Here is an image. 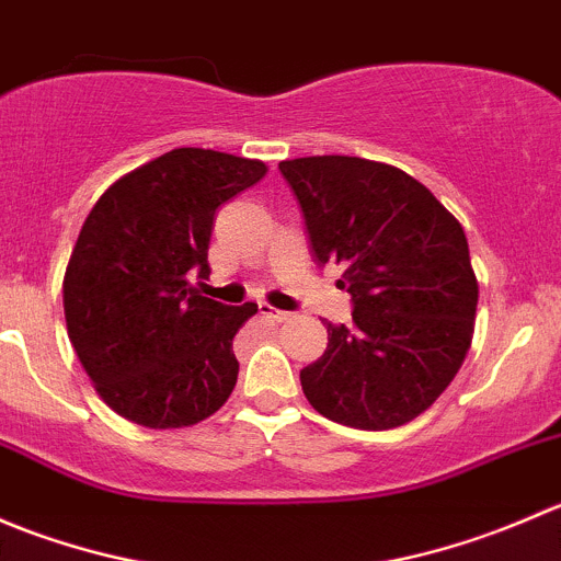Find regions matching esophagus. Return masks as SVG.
<instances>
[{
  "instance_id": "obj_1",
  "label": "esophagus",
  "mask_w": 561,
  "mask_h": 561,
  "mask_svg": "<svg viewBox=\"0 0 561 561\" xmlns=\"http://www.w3.org/2000/svg\"><path fill=\"white\" fill-rule=\"evenodd\" d=\"M260 314H265V317H271V320L274 322H285L287 317V312H279V309H274V307H268V304H263V307H260Z\"/></svg>"
}]
</instances>
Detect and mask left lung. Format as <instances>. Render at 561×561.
I'll use <instances>...</instances> for the list:
<instances>
[{"label":"left lung","mask_w":561,"mask_h":561,"mask_svg":"<svg viewBox=\"0 0 561 561\" xmlns=\"http://www.w3.org/2000/svg\"><path fill=\"white\" fill-rule=\"evenodd\" d=\"M279 171L301 203L314 260L342 263L353 325L301 369L322 417L364 432L404 426L469 353L478 276L461 222L410 173L360 157H298Z\"/></svg>","instance_id":"8db88e82"}]
</instances>
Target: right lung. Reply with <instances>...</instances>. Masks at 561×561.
<instances>
[{
	"instance_id": "right-lung-1",
	"label": "right lung",
	"mask_w": 561,
	"mask_h": 561,
	"mask_svg": "<svg viewBox=\"0 0 561 561\" xmlns=\"http://www.w3.org/2000/svg\"><path fill=\"white\" fill-rule=\"evenodd\" d=\"M268 165L173 149L124 173L89 211L65 282L67 336L100 399L146 428L211 417L233 393V336L257 304L201 296L214 214Z\"/></svg>"
}]
</instances>
